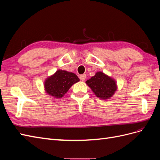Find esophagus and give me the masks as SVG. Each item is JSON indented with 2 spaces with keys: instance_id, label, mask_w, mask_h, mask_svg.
I'll list each match as a JSON object with an SVG mask.
<instances>
[{
  "instance_id": "obj_1",
  "label": "esophagus",
  "mask_w": 160,
  "mask_h": 160,
  "mask_svg": "<svg viewBox=\"0 0 160 160\" xmlns=\"http://www.w3.org/2000/svg\"><path fill=\"white\" fill-rule=\"evenodd\" d=\"M79 78H80V79H81V81H84V80H85V79H86V75H85V74L81 75L79 76Z\"/></svg>"
}]
</instances>
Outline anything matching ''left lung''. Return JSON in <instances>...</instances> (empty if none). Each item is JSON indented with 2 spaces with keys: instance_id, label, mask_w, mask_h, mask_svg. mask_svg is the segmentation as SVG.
<instances>
[{
  "instance_id": "1",
  "label": "left lung",
  "mask_w": 160,
  "mask_h": 160,
  "mask_svg": "<svg viewBox=\"0 0 160 160\" xmlns=\"http://www.w3.org/2000/svg\"><path fill=\"white\" fill-rule=\"evenodd\" d=\"M86 83L97 97L102 99L111 98L117 90L115 81L100 71L96 72L95 76L87 81Z\"/></svg>"
}]
</instances>
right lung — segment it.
Here are the masks:
<instances>
[{"mask_svg":"<svg viewBox=\"0 0 160 160\" xmlns=\"http://www.w3.org/2000/svg\"><path fill=\"white\" fill-rule=\"evenodd\" d=\"M79 81L73 72L58 70L45 81L46 93L55 98H61L70 89L71 87Z\"/></svg>","mask_w":160,"mask_h":160,"instance_id":"right-lung-1","label":"right lung"}]
</instances>
